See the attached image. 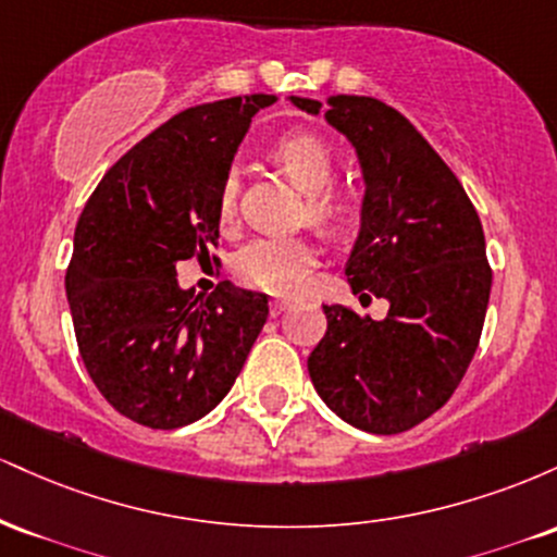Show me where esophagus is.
Wrapping results in <instances>:
<instances>
[{
    "label": "esophagus",
    "instance_id": "1",
    "mask_svg": "<svg viewBox=\"0 0 557 557\" xmlns=\"http://www.w3.org/2000/svg\"><path fill=\"white\" fill-rule=\"evenodd\" d=\"M285 309H287V300H280V298L270 300V314H272V317H280Z\"/></svg>",
    "mask_w": 557,
    "mask_h": 557
}]
</instances>
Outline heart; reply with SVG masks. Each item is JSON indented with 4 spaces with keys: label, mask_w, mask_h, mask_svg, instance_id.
<instances>
[{
    "label": "heart",
    "mask_w": 557,
    "mask_h": 557,
    "mask_svg": "<svg viewBox=\"0 0 557 557\" xmlns=\"http://www.w3.org/2000/svg\"><path fill=\"white\" fill-rule=\"evenodd\" d=\"M270 159L306 194V216L322 230H341L354 214L348 196L332 188L337 157L317 133H287L270 146ZM238 214V177L227 175L216 190V220L233 225ZM317 264L314 243L304 235H264L253 238L235 257V272L246 285L267 293H293Z\"/></svg>",
    "instance_id": "obj_1"
}]
</instances>
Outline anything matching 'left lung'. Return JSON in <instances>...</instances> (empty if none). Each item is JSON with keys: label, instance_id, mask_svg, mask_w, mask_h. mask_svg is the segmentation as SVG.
Listing matches in <instances>:
<instances>
[{"label": "left lung", "instance_id": "8db88e82", "mask_svg": "<svg viewBox=\"0 0 557 557\" xmlns=\"http://www.w3.org/2000/svg\"><path fill=\"white\" fill-rule=\"evenodd\" d=\"M319 114L322 101L290 96ZM324 120L359 157L367 194L345 274L361 304L387 317L324 306L327 332L309 356L317 393L348 424L398 434L450 400L476 354L492 270L463 185L426 138L385 101L330 96Z\"/></svg>", "mask_w": 557, "mask_h": 557}]
</instances>
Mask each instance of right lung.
I'll return each instance as SVG.
<instances>
[{"label":"right lung","instance_id":"add662e5","mask_svg":"<svg viewBox=\"0 0 557 557\" xmlns=\"http://www.w3.org/2000/svg\"><path fill=\"white\" fill-rule=\"evenodd\" d=\"M277 96L190 107L107 170L75 225L65 290L86 372L123 417L177 430L233 387L264 327V293L177 285L220 240L216 190L251 117ZM214 261H220L214 257Z\"/></svg>","mask_w":557,"mask_h":557}]
</instances>
